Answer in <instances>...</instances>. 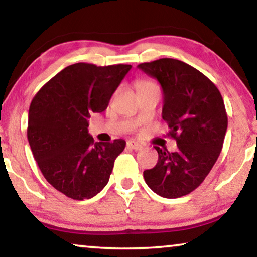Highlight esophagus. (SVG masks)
Returning <instances> with one entry per match:
<instances>
[{
    "label": "esophagus",
    "mask_w": 257,
    "mask_h": 257,
    "mask_svg": "<svg viewBox=\"0 0 257 257\" xmlns=\"http://www.w3.org/2000/svg\"><path fill=\"white\" fill-rule=\"evenodd\" d=\"M126 147H128V148H131V149H134V150H140L142 148V146L140 145V143L135 142V141H128V142H126Z\"/></svg>",
    "instance_id": "obj_1"
}]
</instances>
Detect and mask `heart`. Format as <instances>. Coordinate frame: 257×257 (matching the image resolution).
Masks as SVG:
<instances>
[{
  "label": "heart",
  "instance_id": "obj_1",
  "mask_svg": "<svg viewBox=\"0 0 257 257\" xmlns=\"http://www.w3.org/2000/svg\"><path fill=\"white\" fill-rule=\"evenodd\" d=\"M150 84H154V83H152V82H149V81H140L138 83V88L145 87V85H150Z\"/></svg>",
  "mask_w": 257,
  "mask_h": 257
}]
</instances>
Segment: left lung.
<instances>
[{
  "instance_id": "left-lung-1",
  "label": "left lung",
  "mask_w": 257,
  "mask_h": 257,
  "mask_svg": "<svg viewBox=\"0 0 257 257\" xmlns=\"http://www.w3.org/2000/svg\"><path fill=\"white\" fill-rule=\"evenodd\" d=\"M138 68L160 82L162 118L177 143L175 153L155 147L159 160L143 177L160 196H184L203 182L223 147L228 126L223 98L206 75L182 61L160 59Z\"/></svg>"
}]
</instances>
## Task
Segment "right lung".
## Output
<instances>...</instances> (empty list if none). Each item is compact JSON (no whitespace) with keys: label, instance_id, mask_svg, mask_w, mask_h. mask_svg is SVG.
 Wrapping results in <instances>:
<instances>
[{"label":"right lung","instance_id":"obj_1","mask_svg":"<svg viewBox=\"0 0 257 257\" xmlns=\"http://www.w3.org/2000/svg\"><path fill=\"white\" fill-rule=\"evenodd\" d=\"M131 64L75 63L34 96L27 136L34 159L55 189L73 200L91 198L107 186L124 140L94 142L88 118L107 109Z\"/></svg>","mask_w":257,"mask_h":257}]
</instances>
